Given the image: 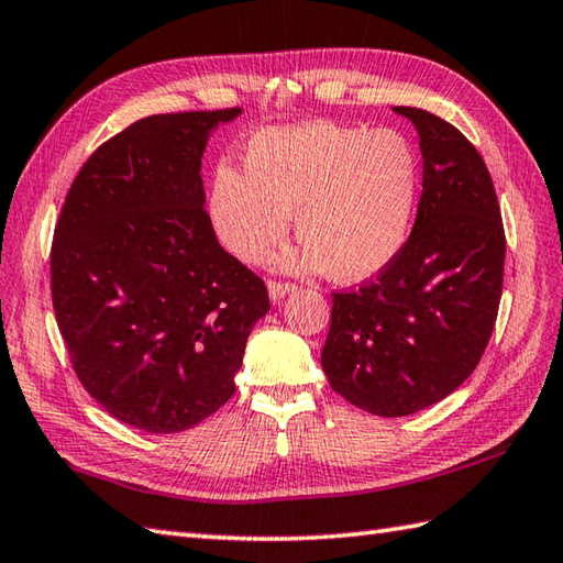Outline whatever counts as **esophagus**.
<instances>
[{"label":"esophagus","mask_w":563,"mask_h":563,"mask_svg":"<svg viewBox=\"0 0 563 563\" xmlns=\"http://www.w3.org/2000/svg\"><path fill=\"white\" fill-rule=\"evenodd\" d=\"M297 288L292 283H280V280H271L268 283V295H271V302L275 305V302H280V300H285V297H288L290 292H295Z\"/></svg>","instance_id":"esophagus-1"}]
</instances>
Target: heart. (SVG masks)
Here are the masks:
<instances>
[{
  "label": "heart",
  "mask_w": 563,
  "mask_h": 563,
  "mask_svg": "<svg viewBox=\"0 0 563 563\" xmlns=\"http://www.w3.org/2000/svg\"><path fill=\"white\" fill-rule=\"evenodd\" d=\"M421 190V157L401 133L309 121L251 135L244 172L214 166L208 214L220 244L251 266L271 258L295 214L302 244L288 266L355 285L404 254Z\"/></svg>",
  "instance_id": "b5f03b06"
}]
</instances>
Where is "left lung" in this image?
Segmentation results:
<instances>
[{
	"label": "left lung",
	"mask_w": 563,
	"mask_h": 563,
	"mask_svg": "<svg viewBox=\"0 0 563 563\" xmlns=\"http://www.w3.org/2000/svg\"><path fill=\"white\" fill-rule=\"evenodd\" d=\"M423 194L409 244L375 280L333 292L321 367L367 413L423 411L479 365L504 290L506 234L482 154L457 128L411 106Z\"/></svg>",
	"instance_id": "obj_1"
}]
</instances>
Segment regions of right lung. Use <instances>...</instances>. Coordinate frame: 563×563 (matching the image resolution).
I'll return each instance as SVG.
<instances>
[{
  "mask_svg": "<svg viewBox=\"0 0 563 563\" xmlns=\"http://www.w3.org/2000/svg\"><path fill=\"white\" fill-rule=\"evenodd\" d=\"M239 113L125 128L81 166L55 224L51 288L71 367L106 411L147 433H181L230 401L271 309L202 208V152Z\"/></svg>",
  "mask_w": 563,
  "mask_h": 563,
  "instance_id": "add662e5",
  "label": "right lung"
}]
</instances>
